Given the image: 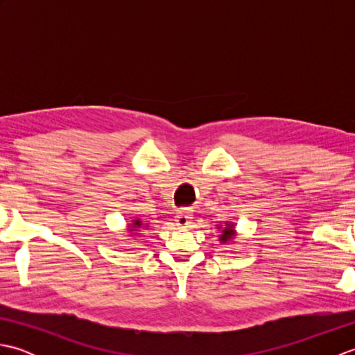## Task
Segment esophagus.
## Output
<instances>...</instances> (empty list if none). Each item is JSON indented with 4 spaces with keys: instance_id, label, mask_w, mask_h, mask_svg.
<instances>
[{
    "instance_id": "34e87169",
    "label": "esophagus",
    "mask_w": 355,
    "mask_h": 355,
    "mask_svg": "<svg viewBox=\"0 0 355 355\" xmlns=\"http://www.w3.org/2000/svg\"><path fill=\"white\" fill-rule=\"evenodd\" d=\"M191 220H192V210L189 209H182L178 210L177 212V225L178 227H187V225L191 224Z\"/></svg>"
}]
</instances>
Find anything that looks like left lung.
<instances>
[{
  "mask_svg": "<svg viewBox=\"0 0 355 355\" xmlns=\"http://www.w3.org/2000/svg\"><path fill=\"white\" fill-rule=\"evenodd\" d=\"M218 229L221 230V235H220V241L223 244L225 243H230V241L235 238L236 235V230H235V224L233 223H225L224 227H221V225H218Z\"/></svg>",
  "mask_w": 355,
  "mask_h": 355,
  "instance_id": "left-lung-1",
  "label": "left lung"
}]
</instances>
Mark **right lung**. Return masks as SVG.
<instances>
[{
	"label": "right lung",
	"instance_id": "right-lung-1",
	"mask_svg": "<svg viewBox=\"0 0 355 355\" xmlns=\"http://www.w3.org/2000/svg\"><path fill=\"white\" fill-rule=\"evenodd\" d=\"M139 229H148V225H143L140 220H134L132 223L128 224V232L131 233V235H139Z\"/></svg>",
	"mask_w": 355,
	"mask_h": 355
}]
</instances>
